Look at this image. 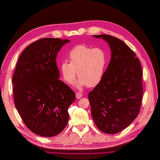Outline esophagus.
<instances>
[{"label": "esophagus", "mask_w": 160, "mask_h": 160, "mask_svg": "<svg viewBox=\"0 0 160 160\" xmlns=\"http://www.w3.org/2000/svg\"><path fill=\"white\" fill-rule=\"evenodd\" d=\"M75 95H76V98L77 99H80V98H81L82 97H83V94H82L81 93H76V94H75Z\"/></svg>", "instance_id": "obj_1"}]
</instances>
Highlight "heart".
Here are the masks:
<instances>
[{
  "label": "heart",
  "instance_id": "b5f03b06",
  "mask_svg": "<svg viewBox=\"0 0 160 160\" xmlns=\"http://www.w3.org/2000/svg\"><path fill=\"white\" fill-rule=\"evenodd\" d=\"M69 62L64 61L60 71L64 80L71 84L77 76V88L88 86L93 88L99 83L107 65V56L101 48H91L84 45H77L69 53Z\"/></svg>",
  "mask_w": 160,
  "mask_h": 160
}]
</instances>
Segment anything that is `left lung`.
Returning a JSON list of instances; mask_svg holds the SVG:
<instances>
[{
	"label": "left lung",
	"mask_w": 160,
	"mask_h": 160,
	"mask_svg": "<svg viewBox=\"0 0 160 160\" xmlns=\"http://www.w3.org/2000/svg\"><path fill=\"white\" fill-rule=\"evenodd\" d=\"M103 38L111 49V60L102 79L88 98L91 116L101 132L115 134L128 127L141 108L142 69L134 52L124 42L109 35Z\"/></svg>",
	"instance_id": "1"
}]
</instances>
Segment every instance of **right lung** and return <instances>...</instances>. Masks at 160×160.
Segmentation results:
<instances>
[{
  "label": "right lung",
  "instance_id": "1",
  "mask_svg": "<svg viewBox=\"0 0 160 160\" xmlns=\"http://www.w3.org/2000/svg\"><path fill=\"white\" fill-rule=\"evenodd\" d=\"M70 41L44 38L34 42L19 57L12 79L14 105L26 126L43 137L65 129L68 108L75 94L59 79L57 56Z\"/></svg>",
  "mask_w": 160,
  "mask_h": 160
}]
</instances>
